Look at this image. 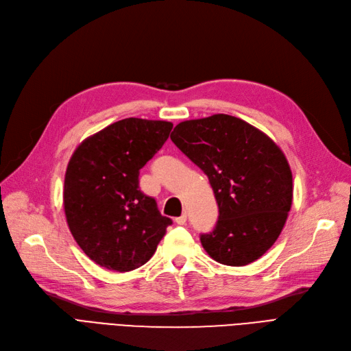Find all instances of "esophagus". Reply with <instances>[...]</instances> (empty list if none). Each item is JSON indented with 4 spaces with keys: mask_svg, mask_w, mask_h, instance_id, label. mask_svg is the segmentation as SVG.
<instances>
[{
    "mask_svg": "<svg viewBox=\"0 0 351 351\" xmlns=\"http://www.w3.org/2000/svg\"><path fill=\"white\" fill-rule=\"evenodd\" d=\"M186 222H187V215H186V213H183L181 216L176 217V223H177V225H186Z\"/></svg>",
    "mask_w": 351,
    "mask_h": 351,
    "instance_id": "1",
    "label": "esophagus"
}]
</instances>
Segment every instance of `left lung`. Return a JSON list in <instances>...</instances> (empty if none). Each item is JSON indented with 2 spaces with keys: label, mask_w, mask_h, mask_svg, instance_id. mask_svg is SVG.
<instances>
[{
  "label": "left lung",
  "mask_w": 351,
  "mask_h": 351,
  "mask_svg": "<svg viewBox=\"0 0 351 351\" xmlns=\"http://www.w3.org/2000/svg\"><path fill=\"white\" fill-rule=\"evenodd\" d=\"M171 141L208 176L219 208L200 241L221 264L258 260L279 238L292 208V171L285 154L257 128L229 114L178 123Z\"/></svg>",
  "instance_id": "8db88e82"
}]
</instances>
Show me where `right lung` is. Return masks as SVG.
I'll use <instances>...</instances> for the list:
<instances>
[{
  "mask_svg": "<svg viewBox=\"0 0 351 351\" xmlns=\"http://www.w3.org/2000/svg\"><path fill=\"white\" fill-rule=\"evenodd\" d=\"M171 122L129 117L82 141L65 173L69 231L94 263L130 271L147 263L171 225L139 189V170L158 152Z\"/></svg>",
  "mask_w": 351,
  "mask_h": 351,
  "instance_id": "right-lung-1",
  "label": "right lung"
}]
</instances>
